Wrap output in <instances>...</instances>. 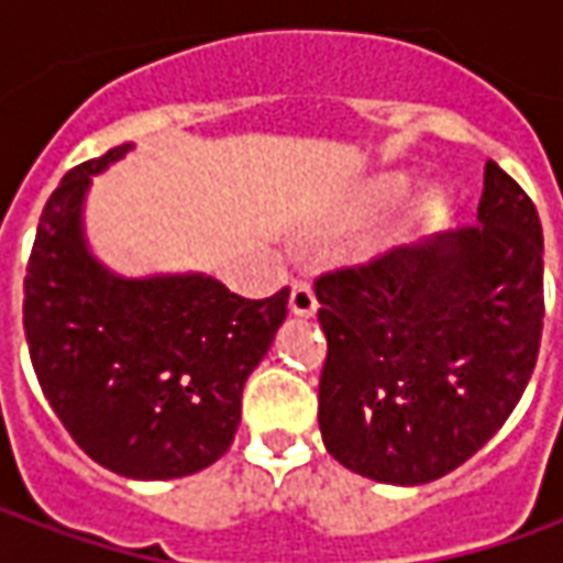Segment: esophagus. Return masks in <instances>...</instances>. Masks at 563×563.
I'll return each mask as SVG.
<instances>
[{
	"instance_id": "obj_1",
	"label": "esophagus",
	"mask_w": 563,
	"mask_h": 563,
	"mask_svg": "<svg viewBox=\"0 0 563 563\" xmlns=\"http://www.w3.org/2000/svg\"><path fill=\"white\" fill-rule=\"evenodd\" d=\"M289 307H292L295 317H313L317 313V292H313V286L307 280H295L292 283V295H289Z\"/></svg>"
}]
</instances>
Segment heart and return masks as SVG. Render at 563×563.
Wrapping results in <instances>:
<instances>
[{"mask_svg": "<svg viewBox=\"0 0 563 563\" xmlns=\"http://www.w3.org/2000/svg\"><path fill=\"white\" fill-rule=\"evenodd\" d=\"M395 189H398V184H383V189H379V196H377V205H386V201L395 196Z\"/></svg>", "mask_w": 563, "mask_h": 563, "instance_id": "obj_1", "label": "heart"}]
</instances>
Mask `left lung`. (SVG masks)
Returning a JSON list of instances; mask_svg holds the SVG:
<instances>
[{"instance_id": "1", "label": "left lung", "mask_w": 563, "mask_h": 563, "mask_svg": "<svg viewBox=\"0 0 563 563\" xmlns=\"http://www.w3.org/2000/svg\"><path fill=\"white\" fill-rule=\"evenodd\" d=\"M322 443L389 485L446 476L521 401L543 338V229L497 162L476 225L317 277Z\"/></svg>"}]
</instances>
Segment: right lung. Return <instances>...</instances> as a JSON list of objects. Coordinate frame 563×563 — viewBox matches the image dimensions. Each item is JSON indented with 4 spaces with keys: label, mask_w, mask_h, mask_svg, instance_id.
Instances as JSON below:
<instances>
[{
    "label": "right lung",
    "mask_w": 563,
    "mask_h": 563,
    "mask_svg": "<svg viewBox=\"0 0 563 563\" xmlns=\"http://www.w3.org/2000/svg\"><path fill=\"white\" fill-rule=\"evenodd\" d=\"M47 198L26 265L23 329L44 398L92 461L129 479H177L232 446L241 391L286 319L289 289L250 301L205 274L129 280L84 241L90 174Z\"/></svg>",
    "instance_id": "add662e5"
}]
</instances>
